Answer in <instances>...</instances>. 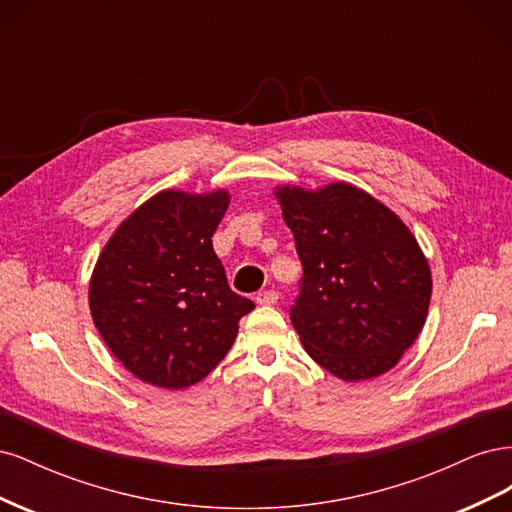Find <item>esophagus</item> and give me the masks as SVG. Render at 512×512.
I'll return each mask as SVG.
<instances>
[{"mask_svg": "<svg viewBox=\"0 0 512 512\" xmlns=\"http://www.w3.org/2000/svg\"><path fill=\"white\" fill-rule=\"evenodd\" d=\"M277 299H280V292L273 290V288L271 290H262V292L256 294V303L258 305H275Z\"/></svg>", "mask_w": 512, "mask_h": 512, "instance_id": "esophagus-1", "label": "esophagus"}]
</instances>
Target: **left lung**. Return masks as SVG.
Returning <instances> with one entry per match:
<instances>
[{"label": "left lung", "instance_id": "1", "mask_svg": "<svg viewBox=\"0 0 512 512\" xmlns=\"http://www.w3.org/2000/svg\"><path fill=\"white\" fill-rule=\"evenodd\" d=\"M303 265L290 307L305 352L346 382L382 376L421 333L431 271L408 226L371 194L337 181L275 190Z\"/></svg>", "mask_w": 512, "mask_h": 512}]
</instances>
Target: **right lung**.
<instances>
[{"instance_id": "right-lung-1", "label": "right lung", "mask_w": 512, "mask_h": 512, "mask_svg": "<svg viewBox=\"0 0 512 512\" xmlns=\"http://www.w3.org/2000/svg\"><path fill=\"white\" fill-rule=\"evenodd\" d=\"M226 190H164L123 220L89 282V309L104 344L130 374L188 389L218 365L254 303L232 292L211 237Z\"/></svg>"}]
</instances>
